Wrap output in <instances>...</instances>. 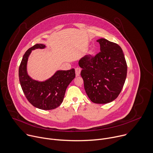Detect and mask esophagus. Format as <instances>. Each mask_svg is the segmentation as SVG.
I'll use <instances>...</instances> for the list:
<instances>
[{"mask_svg": "<svg viewBox=\"0 0 153 153\" xmlns=\"http://www.w3.org/2000/svg\"><path fill=\"white\" fill-rule=\"evenodd\" d=\"M81 71V69L80 68H79V67H77V68H75V74H76V76L79 75Z\"/></svg>", "mask_w": 153, "mask_h": 153, "instance_id": "1", "label": "esophagus"}]
</instances>
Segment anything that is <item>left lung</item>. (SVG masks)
<instances>
[{"instance_id":"left-lung-1","label":"left lung","mask_w":153,"mask_h":153,"mask_svg":"<svg viewBox=\"0 0 153 153\" xmlns=\"http://www.w3.org/2000/svg\"><path fill=\"white\" fill-rule=\"evenodd\" d=\"M100 52L86 55L78 62L81 76L89 99L96 104L114 101L123 88L127 73L124 52L116 43L105 39L97 40Z\"/></svg>"}]
</instances>
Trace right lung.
I'll list each match as a JSON object with an SVG mask.
<instances>
[{
  "label": "right lung",
  "mask_w": 153,
  "mask_h": 153,
  "mask_svg": "<svg viewBox=\"0 0 153 153\" xmlns=\"http://www.w3.org/2000/svg\"><path fill=\"white\" fill-rule=\"evenodd\" d=\"M43 44H36L25 53L19 69L20 83L28 101L36 108L48 110L55 109L62 103L66 90L75 77V69L58 71L45 81L33 79L27 73L28 57L33 50L43 49Z\"/></svg>",
  "instance_id": "right-lung-1"
}]
</instances>
